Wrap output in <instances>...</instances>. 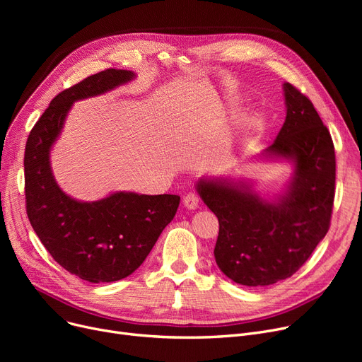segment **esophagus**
Masks as SVG:
<instances>
[{"label":"esophagus","instance_id":"1","mask_svg":"<svg viewBox=\"0 0 362 362\" xmlns=\"http://www.w3.org/2000/svg\"><path fill=\"white\" fill-rule=\"evenodd\" d=\"M183 204H185V206L187 208V210H197L198 204H199V198H198L197 194H187L183 198Z\"/></svg>","mask_w":362,"mask_h":362}]
</instances>
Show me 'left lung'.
Instances as JSON below:
<instances>
[{"label":"left lung","mask_w":362,"mask_h":362,"mask_svg":"<svg viewBox=\"0 0 362 362\" xmlns=\"http://www.w3.org/2000/svg\"><path fill=\"white\" fill-rule=\"evenodd\" d=\"M283 95L286 119L258 158L292 163L286 187L264 195L251 180L230 176H204L195 186L218 218V269L243 286H269L291 277L330 226L336 180L330 132L295 86L283 83Z\"/></svg>","instance_id":"left-lung-1"}]
</instances>
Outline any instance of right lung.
Returning <instances> with one entry per match:
<instances>
[{
	"label": "right lung",
	"mask_w": 362,
	"mask_h": 362,
	"mask_svg": "<svg viewBox=\"0 0 362 362\" xmlns=\"http://www.w3.org/2000/svg\"><path fill=\"white\" fill-rule=\"evenodd\" d=\"M136 78L130 70L92 74L51 101L29 133L25 151V194L29 221L51 257L69 273L90 283L130 276L175 218L179 195L111 192L98 201H79L57 183L51 149L71 105L98 97Z\"/></svg>",
	"instance_id": "1"
}]
</instances>
